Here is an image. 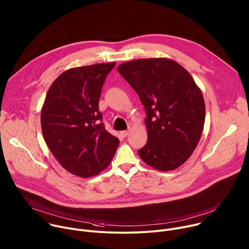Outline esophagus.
<instances>
[{
    "mask_svg": "<svg viewBox=\"0 0 249 249\" xmlns=\"http://www.w3.org/2000/svg\"><path fill=\"white\" fill-rule=\"evenodd\" d=\"M128 134H129V131H128V130H126V131H121V132H120V135H121L123 138H126V137L128 136Z\"/></svg>",
    "mask_w": 249,
    "mask_h": 249,
    "instance_id": "1",
    "label": "esophagus"
}]
</instances>
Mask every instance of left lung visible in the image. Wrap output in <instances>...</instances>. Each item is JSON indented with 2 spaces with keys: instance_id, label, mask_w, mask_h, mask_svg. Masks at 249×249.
<instances>
[{
  "instance_id": "8db88e82",
  "label": "left lung",
  "mask_w": 249,
  "mask_h": 249,
  "mask_svg": "<svg viewBox=\"0 0 249 249\" xmlns=\"http://www.w3.org/2000/svg\"><path fill=\"white\" fill-rule=\"evenodd\" d=\"M117 70L146 110L148 141L140 158L161 171L180 166L197 147L205 122L204 98L193 78L166 58L134 60Z\"/></svg>"
}]
</instances>
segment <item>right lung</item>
<instances>
[{"label": "right lung", "mask_w": 249, "mask_h": 249, "mask_svg": "<svg viewBox=\"0 0 249 249\" xmlns=\"http://www.w3.org/2000/svg\"><path fill=\"white\" fill-rule=\"evenodd\" d=\"M115 63L70 69L51 85L41 110L46 144L69 172L81 177L98 174L111 162L118 138L105 130L98 101Z\"/></svg>", "instance_id": "obj_1"}]
</instances>
